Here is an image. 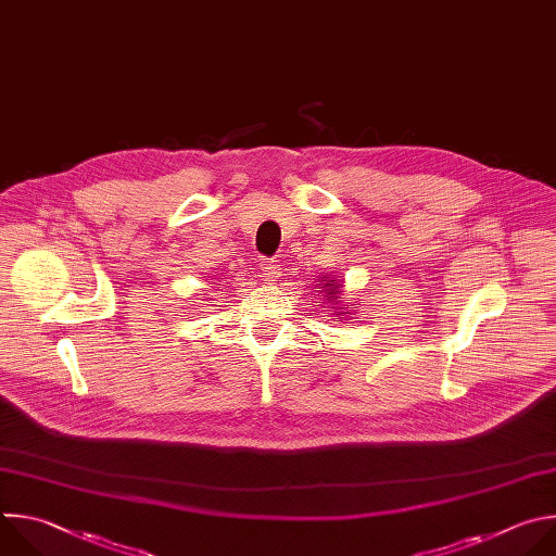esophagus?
<instances>
[{
    "label": "esophagus",
    "instance_id": "34e87169",
    "mask_svg": "<svg viewBox=\"0 0 556 556\" xmlns=\"http://www.w3.org/2000/svg\"><path fill=\"white\" fill-rule=\"evenodd\" d=\"M280 276V265L276 261H263L261 263V278L263 280H276Z\"/></svg>",
    "mask_w": 556,
    "mask_h": 556
}]
</instances>
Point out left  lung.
<instances>
[{
  "instance_id": "obj_1",
  "label": "left lung",
  "mask_w": 556,
  "mask_h": 556,
  "mask_svg": "<svg viewBox=\"0 0 556 556\" xmlns=\"http://www.w3.org/2000/svg\"><path fill=\"white\" fill-rule=\"evenodd\" d=\"M340 287H342V282H338V280H332V278H326L324 282H321V287L317 285V289H321V293H324V300L328 302V304H332V315H336V319L340 321L342 319V306H338V302H340Z\"/></svg>"
}]
</instances>
